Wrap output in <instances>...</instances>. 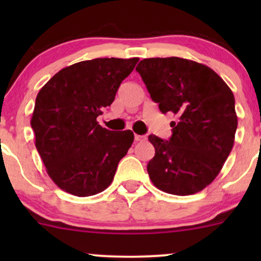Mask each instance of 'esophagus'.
I'll return each mask as SVG.
<instances>
[{
	"label": "esophagus",
	"mask_w": 261,
	"mask_h": 261,
	"mask_svg": "<svg viewBox=\"0 0 261 261\" xmlns=\"http://www.w3.org/2000/svg\"><path fill=\"white\" fill-rule=\"evenodd\" d=\"M145 139H146L145 136H141V135L135 134V141H136V142H139V141H142V140H145Z\"/></svg>",
	"instance_id": "34e87169"
}]
</instances>
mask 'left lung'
<instances>
[{"label":"left lung","instance_id":"1","mask_svg":"<svg viewBox=\"0 0 261 261\" xmlns=\"http://www.w3.org/2000/svg\"><path fill=\"white\" fill-rule=\"evenodd\" d=\"M136 71L163 114L172 112L169 141L149 135L155 149L147 172L154 187L185 196L211 184L232 151L238 118L234 95L206 65L180 58L145 59Z\"/></svg>","mask_w":261,"mask_h":261}]
</instances>
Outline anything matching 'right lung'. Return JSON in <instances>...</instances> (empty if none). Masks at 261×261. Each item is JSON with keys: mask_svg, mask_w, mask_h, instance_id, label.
Returning <instances> with one entry per match:
<instances>
[{"mask_svg": "<svg viewBox=\"0 0 261 261\" xmlns=\"http://www.w3.org/2000/svg\"><path fill=\"white\" fill-rule=\"evenodd\" d=\"M137 62L139 58L77 62L39 91L31 120L35 147L47 174L66 193L91 196L112 184L134 133L107 130L97 118Z\"/></svg>", "mask_w": 261, "mask_h": 261, "instance_id": "right-lung-1", "label": "right lung"}]
</instances>
